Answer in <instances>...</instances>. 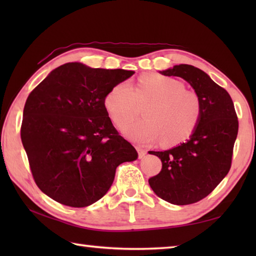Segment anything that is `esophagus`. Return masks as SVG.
I'll use <instances>...</instances> for the list:
<instances>
[{
  "label": "esophagus",
  "mask_w": 256,
  "mask_h": 256,
  "mask_svg": "<svg viewBox=\"0 0 256 256\" xmlns=\"http://www.w3.org/2000/svg\"><path fill=\"white\" fill-rule=\"evenodd\" d=\"M136 150H138V157L140 158H144L145 155H146V150L142 148H140V146H136Z\"/></svg>",
  "instance_id": "esophagus-1"
}]
</instances>
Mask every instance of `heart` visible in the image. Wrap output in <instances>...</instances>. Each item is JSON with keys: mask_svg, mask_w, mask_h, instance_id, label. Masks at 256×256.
I'll return each mask as SVG.
<instances>
[{"mask_svg": "<svg viewBox=\"0 0 256 256\" xmlns=\"http://www.w3.org/2000/svg\"><path fill=\"white\" fill-rule=\"evenodd\" d=\"M138 102L149 103L144 112L146 118L123 125L121 131L140 144L160 140L167 146L180 144L197 130L202 113L196 92L184 89L180 81L157 74L140 76L135 89L126 81L120 82L103 98V106L116 125L130 120Z\"/></svg>", "mask_w": 256, "mask_h": 256, "instance_id": "1", "label": "heart"}]
</instances>
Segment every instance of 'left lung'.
Here are the masks:
<instances>
[{
  "instance_id": "8db88e82",
  "label": "left lung",
  "mask_w": 256,
  "mask_h": 256,
  "mask_svg": "<svg viewBox=\"0 0 256 256\" xmlns=\"http://www.w3.org/2000/svg\"><path fill=\"white\" fill-rule=\"evenodd\" d=\"M160 74L186 80L199 96L202 113L186 143L164 152H150L160 158L162 170L148 182L167 202L192 204L214 192L229 172L238 131V116L228 91L199 68L178 64Z\"/></svg>"
}]
</instances>
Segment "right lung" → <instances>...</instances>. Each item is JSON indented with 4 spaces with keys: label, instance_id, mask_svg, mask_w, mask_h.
I'll list each match as a JSON object with an SVG mask.
<instances>
[{
    "label": "right lung",
    "instance_id": "add662e5",
    "mask_svg": "<svg viewBox=\"0 0 256 256\" xmlns=\"http://www.w3.org/2000/svg\"><path fill=\"white\" fill-rule=\"evenodd\" d=\"M133 74L68 62L30 92L20 138L32 178L48 197L74 208L90 206L110 189L120 164L138 158L103 106L106 92Z\"/></svg>",
    "mask_w": 256,
    "mask_h": 256
}]
</instances>
